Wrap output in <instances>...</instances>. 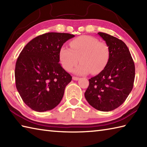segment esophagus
Masks as SVG:
<instances>
[{"label": "esophagus", "instance_id": "1", "mask_svg": "<svg viewBox=\"0 0 147 147\" xmlns=\"http://www.w3.org/2000/svg\"><path fill=\"white\" fill-rule=\"evenodd\" d=\"M80 78L78 77H76V76H73V80H75V81H78V80Z\"/></svg>", "mask_w": 147, "mask_h": 147}]
</instances>
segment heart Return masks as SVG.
Returning a JSON list of instances; mask_svg holds the SVG:
<instances>
[{"label":"heart","mask_w":147,"mask_h":147,"mask_svg":"<svg viewBox=\"0 0 147 147\" xmlns=\"http://www.w3.org/2000/svg\"><path fill=\"white\" fill-rule=\"evenodd\" d=\"M70 48L63 47L60 50L59 59L62 67L71 71L79 62L74 70L80 75L89 73L96 74L101 72L108 62L109 50L105 43L99 42L94 37L82 36L70 42Z\"/></svg>","instance_id":"obj_1"}]
</instances>
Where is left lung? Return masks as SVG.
Here are the masks:
<instances>
[{
    "label": "left lung",
    "instance_id": "left-lung-1",
    "mask_svg": "<svg viewBox=\"0 0 147 147\" xmlns=\"http://www.w3.org/2000/svg\"><path fill=\"white\" fill-rule=\"evenodd\" d=\"M98 34L108 47L109 59L104 69L89 79L85 97L96 110L110 111L122 105L131 92L135 66L130 51L122 40L106 33Z\"/></svg>",
    "mask_w": 147,
    "mask_h": 147
}]
</instances>
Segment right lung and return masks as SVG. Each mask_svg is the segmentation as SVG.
<instances>
[{
	"label": "right lung",
	"instance_id": "obj_1",
	"mask_svg": "<svg viewBox=\"0 0 147 147\" xmlns=\"http://www.w3.org/2000/svg\"><path fill=\"white\" fill-rule=\"evenodd\" d=\"M74 37L67 33H46L31 40L20 53L14 72L16 87L32 110H51L61 101L72 77L59 64V52L64 43Z\"/></svg>",
	"mask_w": 147,
	"mask_h": 147
}]
</instances>
